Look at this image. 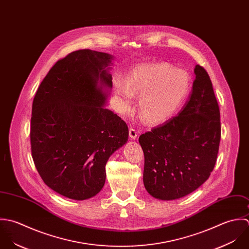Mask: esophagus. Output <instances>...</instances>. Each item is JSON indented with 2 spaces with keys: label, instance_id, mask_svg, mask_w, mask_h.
<instances>
[{
  "label": "esophagus",
  "instance_id": "esophagus-1",
  "mask_svg": "<svg viewBox=\"0 0 249 249\" xmlns=\"http://www.w3.org/2000/svg\"><path fill=\"white\" fill-rule=\"evenodd\" d=\"M129 137H130L131 140H136L137 137H138V132L135 129L130 128L129 129Z\"/></svg>",
  "mask_w": 249,
  "mask_h": 249
}]
</instances>
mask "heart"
I'll return each mask as SVG.
<instances>
[{
    "label": "heart",
    "mask_w": 249,
    "mask_h": 249,
    "mask_svg": "<svg viewBox=\"0 0 249 249\" xmlns=\"http://www.w3.org/2000/svg\"><path fill=\"white\" fill-rule=\"evenodd\" d=\"M191 80L183 70H175L166 63L141 64L130 69L123 82H115V90L124 107L138 96L141 117L150 124L169 118L189 93Z\"/></svg>",
    "instance_id": "heart-1"
}]
</instances>
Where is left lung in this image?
<instances>
[{
	"instance_id": "8db88e82",
	"label": "left lung",
	"mask_w": 249,
	"mask_h": 249,
	"mask_svg": "<svg viewBox=\"0 0 249 249\" xmlns=\"http://www.w3.org/2000/svg\"><path fill=\"white\" fill-rule=\"evenodd\" d=\"M193 90L178 115L142 134L143 184L153 197H184L204 184L216 162L220 112L207 71L195 68Z\"/></svg>"
}]
</instances>
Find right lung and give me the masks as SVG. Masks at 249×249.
<instances>
[{"instance_id": "right-lung-1", "label": "right lung", "mask_w": 249, "mask_h": 249, "mask_svg": "<svg viewBox=\"0 0 249 249\" xmlns=\"http://www.w3.org/2000/svg\"><path fill=\"white\" fill-rule=\"evenodd\" d=\"M112 56L83 49L57 60L33 102L31 148L43 182L75 200L96 196L105 185L106 163L128 141L127 124L105 108L112 87L107 66Z\"/></svg>"}]
</instances>
